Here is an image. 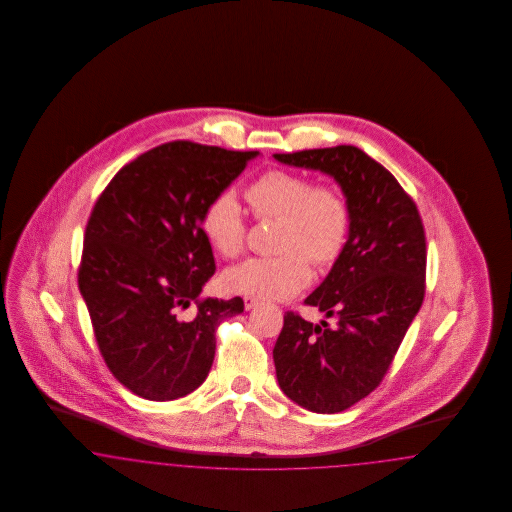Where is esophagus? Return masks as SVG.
Returning a JSON list of instances; mask_svg holds the SVG:
<instances>
[{"label": "esophagus", "instance_id": "obj_1", "mask_svg": "<svg viewBox=\"0 0 512 512\" xmlns=\"http://www.w3.org/2000/svg\"><path fill=\"white\" fill-rule=\"evenodd\" d=\"M259 303H261V301H259V299H255V297H244L245 311H251V309H255Z\"/></svg>", "mask_w": 512, "mask_h": 512}]
</instances>
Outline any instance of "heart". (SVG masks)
I'll use <instances>...</instances> for the list:
<instances>
[{
	"mask_svg": "<svg viewBox=\"0 0 512 512\" xmlns=\"http://www.w3.org/2000/svg\"><path fill=\"white\" fill-rule=\"evenodd\" d=\"M245 199L257 220H278L274 257H255L226 270L224 286L234 293L259 299H288L311 282V264L334 265L345 251L351 232V209L341 192L313 184L290 171L261 174L245 188ZM205 240L226 259L244 253L247 220L230 192L215 195L203 215Z\"/></svg>",
	"mask_w": 512,
	"mask_h": 512,
	"instance_id": "heart-1",
	"label": "heart"
}]
</instances>
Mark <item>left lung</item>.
I'll use <instances>...</instances> for the list:
<instances>
[{
  "instance_id": "8db88e82",
  "label": "left lung",
  "mask_w": 512,
  "mask_h": 512,
  "mask_svg": "<svg viewBox=\"0 0 512 512\" xmlns=\"http://www.w3.org/2000/svg\"><path fill=\"white\" fill-rule=\"evenodd\" d=\"M336 178L351 209L345 251L305 299L332 322L288 311L272 357L282 391L313 413H341L376 390L426 292V234L413 197L355 146L274 153Z\"/></svg>"
}]
</instances>
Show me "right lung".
I'll list each match as a JSON object with an SVG mask.
<instances>
[{
    "label": "right lung",
    "mask_w": 512,
    "mask_h": 512,
    "mask_svg": "<svg viewBox=\"0 0 512 512\" xmlns=\"http://www.w3.org/2000/svg\"><path fill=\"white\" fill-rule=\"evenodd\" d=\"M257 155L188 140L153 147L113 176L90 213L78 288L105 365L144 399L197 390L220 322L244 311L242 297L199 295L217 270L201 215Z\"/></svg>",
    "instance_id": "1"
}]
</instances>
